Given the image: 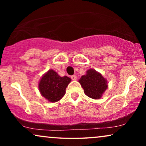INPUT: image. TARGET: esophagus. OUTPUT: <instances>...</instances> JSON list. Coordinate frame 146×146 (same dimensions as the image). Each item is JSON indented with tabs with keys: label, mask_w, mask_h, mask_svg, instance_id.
Wrapping results in <instances>:
<instances>
[{
	"label": "esophagus",
	"mask_w": 146,
	"mask_h": 146,
	"mask_svg": "<svg viewBox=\"0 0 146 146\" xmlns=\"http://www.w3.org/2000/svg\"><path fill=\"white\" fill-rule=\"evenodd\" d=\"M71 79L72 80H74V81L76 80V79H77V77H76V76H75V75H73V76H71Z\"/></svg>",
	"instance_id": "obj_1"
}]
</instances>
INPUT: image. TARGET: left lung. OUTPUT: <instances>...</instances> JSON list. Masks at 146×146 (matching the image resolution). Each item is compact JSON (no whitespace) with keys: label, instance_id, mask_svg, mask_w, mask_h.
Listing matches in <instances>:
<instances>
[{"label":"left lung","instance_id":"left-lung-1","mask_svg":"<svg viewBox=\"0 0 146 146\" xmlns=\"http://www.w3.org/2000/svg\"><path fill=\"white\" fill-rule=\"evenodd\" d=\"M85 94L92 99H100L108 88L107 80L100 73L94 69L86 71L79 80Z\"/></svg>","mask_w":146,"mask_h":146}]
</instances>
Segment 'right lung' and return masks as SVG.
I'll return each instance as SVG.
<instances>
[{"instance_id": "right-lung-1", "label": "right lung", "mask_w": 146, "mask_h": 146, "mask_svg": "<svg viewBox=\"0 0 146 146\" xmlns=\"http://www.w3.org/2000/svg\"><path fill=\"white\" fill-rule=\"evenodd\" d=\"M70 81L69 77H61L54 70H49L39 82V91L48 101L56 102L65 95L66 88Z\"/></svg>"}]
</instances>
